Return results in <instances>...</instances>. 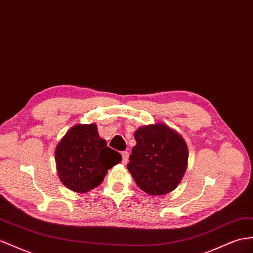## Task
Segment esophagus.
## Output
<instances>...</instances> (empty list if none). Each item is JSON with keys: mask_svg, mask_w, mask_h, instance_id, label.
<instances>
[{"mask_svg": "<svg viewBox=\"0 0 253 253\" xmlns=\"http://www.w3.org/2000/svg\"><path fill=\"white\" fill-rule=\"evenodd\" d=\"M122 157H123V160H122V163L124 164V165H126L127 163H128V160H129V153L128 152H123L122 153Z\"/></svg>", "mask_w": 253, "mask_h": 253, "instance_id": "esophagus-1", "label": "esophagus"}]
</instances>
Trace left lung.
I'll return each mask as SVG.
<instances>
[{
    "instance_id": "obj_1",
    "label": "left lung",
    "mask_w": 253,
    "mask_h": 253,
    "mask_svg": "<svg viewBox=\"0 0 253 253\" xmlns=\"http://www.w3.org/2000/svg\"><path fill=\"white\" fill-rule=\"evenodd\" d=\"M127 169L140 189L151 196L176 188L188 165V147L180 134L163 123L145 125L134 132Z\"/></svg>"
}]
</instances>
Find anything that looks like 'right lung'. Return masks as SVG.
Masks as SVG:
<instances>
[{"instance_id": "obj_1", "label": "right lung", "mask_w": 253, "mask_h": 253, "mask_svg": "<svg viewBox=\"0 0 253 253\" xmlns=\"http://www.w3.org/2000/svg\"><path fill=\"white\" fill-rule=\"evenodd\" d=\"M122 160L121 154L100 139L96 124H77L55 148L56 169L61 182L76 192L99 186L108 170Z\"/></svg>"}]
</instances>
